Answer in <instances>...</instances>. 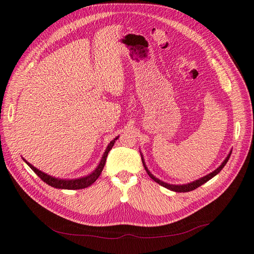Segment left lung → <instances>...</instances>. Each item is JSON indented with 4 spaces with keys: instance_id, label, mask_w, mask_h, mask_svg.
<instances>
[{
    "instance_id": "obj_1",
    "label": "left lung",
    "mask_w": 254,
    "mask_h": 254,
    "mask_svg": "<svg viewBox=\"0 0 254 254\" xmlns=\"http://www.w3.org/2000/svg\"><path fill=\"white\" fill-rule=\"evenodd\" d=\"M231 154H232V151H229V154L227 155V157L225 158V160H224L223 162H222V164L221 166L217 168V169H215L213 172H211V173H209L208 175H205V176H203V178H201V179H199V180H196V181H193V182H190V183H187V184H180V185H175V184H169V183H166V182H163V181H161V180H159V179H157L156 176L152 174L150 171L148 170V168H147V166H146V163H145V160H144V157H143V155L140 154V156H141V161H143V166H144V168H145V170H146V172H147V174H148L150 178L154 180L156 183H158L159 185H161V186H163V187H166L167 190H172V191H175V192H187V191H191V190H196V188H198L199 186H201V185H203L204 183H207L209 180H211L212 178H214V176L216 175V174H219L220 172H221V170L225 167V164L227 163V161H228V159H229V157H231Z\"/></svg>"
}]
</instances>
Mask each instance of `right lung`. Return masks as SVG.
Wrapping results in <instances>:
<instances>
[{
  "instance_id": "add662e5",
  "label": "right lung",
  "mask_w": 254,
  "mask_h": 254,
  "mask_svg": "<svg viewBox=\"0 0 254 254\" xmlns=\"http://www.w3.org/2000/svg\"><path fill=\"white\" fill-rule=\"evenodd\" d=\"M119 138V136H117L115 139H113L110 141V143L108 144L107 148H106L104 155L102 157V159H100V161L98 163V166L96 167V169L93 171L92 173L87 174L86 176H82V178H79V179H60V178H55V176H52V175H49L46 174L44 172H42V171L37 169L35 167H33L31 163H29L25 158H22V160L25 161L29 167L31 168V170L33 171V172L37 174L39 178L42 180L43 182H45L46 184H49L50 186L54 187V188H58V190H82V188H86L88 186H91L94 182H95L98 178L100 173H102V171L105 167V163H106V158H107L108 156V152L110 151V149L113 148L116 140Z\"/></svg>"
}]
</instances>
